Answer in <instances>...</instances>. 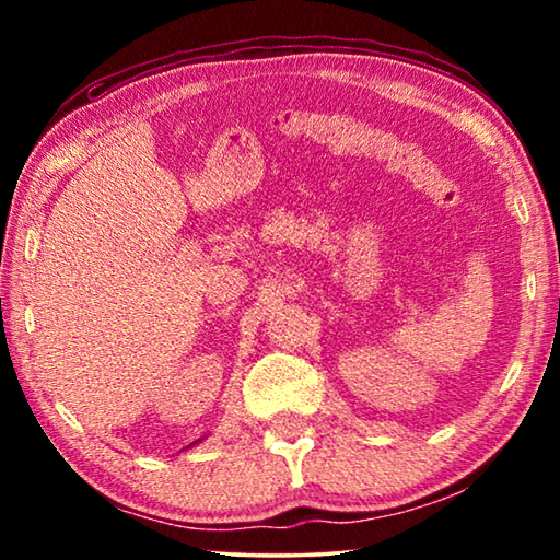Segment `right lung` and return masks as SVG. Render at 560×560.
I'll list each match as a JSON object with an SVG mask.
<instances>
[{"instance_id": "add662e5", "label": "right lung", "mask_w": 560, "mask_h": 560, "mask_svg": "<svg viewBox=\"0 0 560 560\" xmlns=\"http://www.w3.org/2000/svg\"><path fill=\"white\" fill-rule=\"evenodd\" d=\"M197 442H202V440H197ZM197 442H195V444H197Z\"/></svg>"}]
</instances>
